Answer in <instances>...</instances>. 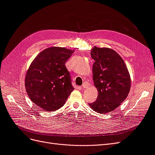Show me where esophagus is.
I'll return each instance as SVG.
<instances>
[{"mask_svg": "<svg viewBox=\"0 0 155 155\" xmlns=\"http://www.w3.org/2000/svg\"><path fill=\"white\" fill-rule=\"evenodd\" d=\"M88 87V83H84L83 84V85L81 86V88L82 89H84V88H87Z\"/></svg>", "mask_w": 155, "mask_h": 155, "instance_id": "1", "label": "esophagus"}]
</instances>
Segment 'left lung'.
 <instances>
[{
	"instance_id": "obj_1",
	"label": "left lung",
	"mask_w": 155,
	"mask_h": 155,
	"mask_svg": "<svg viewBox=\"0 0 155 155\" xmlns=\"http://www.w3.org/2000/svg\"><path fill=\"white\" fill-rule=\"evenodd\" d=\"M93 81L98 96L89 106L98 113L106 114L118 107L127 97L130 77L125 62L114 50L94 46L91 51Z\"/></svg>"
}]
</instances>
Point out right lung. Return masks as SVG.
Returning <instances> with one entry per match:
<instances>
[{
	"label": "right lung",
	"mask_w": 155,
	"mask_h": 155,
	"mask_svg": "<svg viewBox=\"0 0 155 155\" xmlns=\"http://www.w3.org/2000/svg\"><path fill=\"white\" fill-rule=\"evenodd\" d=\"M74 50L52 46L37 55L27 70L25 88L30 99L46 111L62 107L73 90L65 66Z\"/></svg>",
	"instance_id": "obj_1"
}]
</instances>
